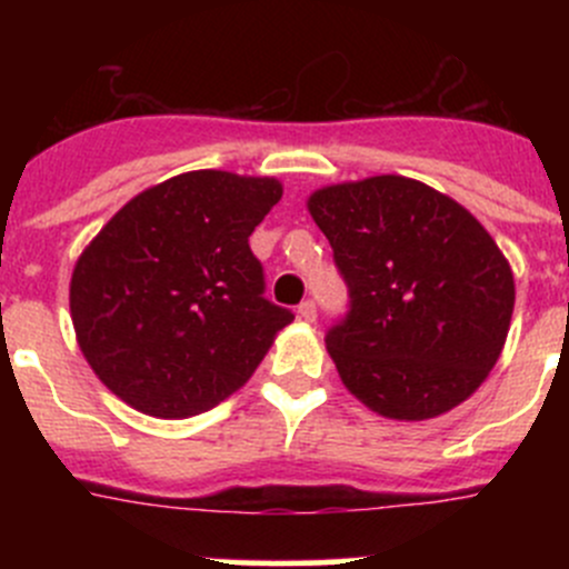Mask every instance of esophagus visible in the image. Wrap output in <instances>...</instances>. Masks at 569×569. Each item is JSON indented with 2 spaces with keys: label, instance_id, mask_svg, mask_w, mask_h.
<instances>
[{
  "label": "esophagus",
  "instance_id": "esophagus-1",
  "mask_svg": "<svg viewBox=\"0 0 569 569\" xmlns=\"http://www.w3.org/2000/svg\"><path fill=\"white\" fill-rule=\"evenodd\" d=\"M297 313H300L302 321H313V319H317V302H313V300L300 302V308H297Z\"/></svg>",
  "mask_w": 569,
  "mask_h": 569
}]
</instances>
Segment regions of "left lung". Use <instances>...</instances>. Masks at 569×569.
Listing matches in <instances>:
<instances>
[{
    "label": "left lung",
    "mask_w": 569,
    "mask_h": 569,
    "mask_svg": "<svg viewBox=\"0 0 569 569\" xmlns=\"http://www.w3.org/2000/svg\"><path fill=\"white\" fill-rule=\"evenodd\" d=\"M349 308L325 343L343 386L380 416L423 421L485 382L507 341L515 280L457 200L405 176L311 194Z\"/></svg>",
    "instance_id": "obj_1"
}]
</instances>
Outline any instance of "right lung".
<instances>
[{
	"label": "right lung",
	"mask_w": 569,
	"mask_h": 569,
	"mask_svg": "<svg viewBox=\"0 0 569 569\" xmlns=\"http://www.w3.org/2000/svg\"><path fill=\"white\" fill-rule=\"evenodd\" d=\"M274 178L194 170L137 194L79 256L71 319L99 380L134 410L189 418L250 380L295 313L263 297L250 233Z\"/></svg>",
	"instance_id": "obj_1"
}]
</instances>
